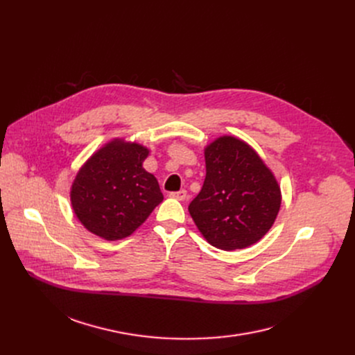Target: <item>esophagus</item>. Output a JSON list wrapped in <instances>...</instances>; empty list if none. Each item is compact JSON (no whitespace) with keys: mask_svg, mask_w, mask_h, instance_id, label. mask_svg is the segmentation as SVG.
<instances>
[{"mask_svg":"<svg viewBox=\"0 0 355 355\" xmlns=\"http://www.w3.org/2000/svg\"><path fill=\"white\" fill-rule=\"evenodd\" d=\"M170 197L175 198V200H180V201H184V200H187V191L180 190V191H175V193H170Z\"/></svg>","mask_w":355,"mask_h":355,"instance_id":"1","label":"esophagus"}]
</instances>
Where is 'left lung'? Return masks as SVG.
Returning a JSON list of instances; mask_svg holds the SVG:
<instances>
[{
    "label": "left lung",
    "mask_w": 355,
    "mask_h": 355,
    "mask_svg": "<svg viewBox=\"0 0 355 355\" xmlns=\"http://www.w3.org/2000/svg\"><path fill=\"white\" fill-rule=\"evenodd\" d=\"M206 180L189 211L201 236L217 249H246L273 226L282 194L275 174L254 149L223 135L204 148Z\"/></svg>",
    "instance_id": "1"
}]
</instances>
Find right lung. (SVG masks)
<instances>
[{
  "label": "right lung",
  "mask_w": 355,
  "mask_h": 355,
  "mask_svg": "<svg viewBox=\"0 0 355 355\" xmlns=\"http://www.w3.org/2000/svg\"><path fill=\"white\" fill-rule=\"evenodd\" d=\"M149 149L115 138L80 166L70 187L71 209L90 233L115 241L132 234L164 200L157 178L145 171Z\"/></svg>",
  "instance_id": "right-lung-1"
}]
</instances>
